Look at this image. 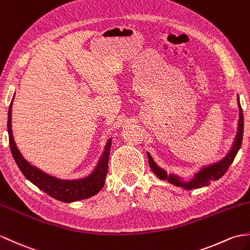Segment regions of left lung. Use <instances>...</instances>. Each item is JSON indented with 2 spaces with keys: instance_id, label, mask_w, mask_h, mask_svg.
Wrapping results in <instances>:
<instances>
[{
  "instance_id": "left-lung-1",
  "label": "left lung",
  "mask_w": 250,
  "mask_h": 250,
  "mask_svg": "<svg viewBox=\"0 0 250 250\" xmlns=\"http://www.w3.org/2000/svg\"><path fill=\"white\" fill-rule=\"evenodd\" d=\"M237 105L240 108V119H239V129H237L235 141L232 145V148L229 151V153L225 156V158L217 162V163H214L212 165H208L202 168V169L197 172L195 177L190 180L189 182H183L181 181L178 176L175 175H167V172L162 169L161 167L155 164V162L151 158V155L148 153V159H149V166L151 168V170L155 173V176L159 179L162 180H167L168 182L176 185V187H181L187 189H193V188H199L202 187H207V185H210L211 181H216V180L222 178L226 171L228 170L231 163L233 162L235 155L239 152L242 145V139H243V131H244V117H243V112L241 107V103L239 100V97H237Z\"/></svg>"
}]
</instances>
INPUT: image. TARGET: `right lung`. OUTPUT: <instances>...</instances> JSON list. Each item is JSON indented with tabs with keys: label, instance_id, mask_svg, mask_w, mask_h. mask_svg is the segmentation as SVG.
Instances as JSON below:
<instances>
[{
	"label": "right lung",
	"instance_id": "right-lung-1",
	"mask_svg": "<svg viewBox=\"0 0 250 250\" xmlns=\"http://www.w3.org/2000/svg\"><path fill=\"white\" fill-rule=\"evenodd\" d=\"M14 100V98H13ZM11 101L8 109V120H7V130L9 136V146L10 151L13 154L15 162L20 168L24 177L36 185L38 188L43 190L45 194L51 196L52 198L60 200L62 202H73L89 198V197L96 195L102 189L105 182V177L108 168V156L109 150H111L112 141L109 139L106 144L105 150L101 156L100 162L90 176L80 180H61L55 177H52L42 172L38 168L34 167L23 158L19 149L17 148L14 141L13 131H11Z\"/></svg>",
	"mask_w": 250,
	"mask_h": 250
}]
</instances>
